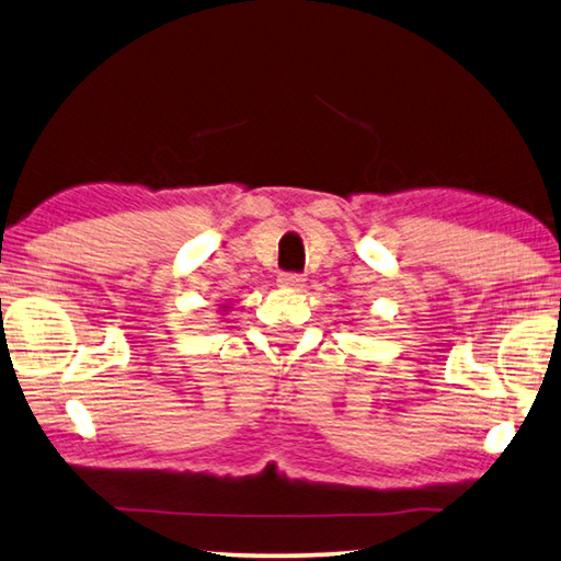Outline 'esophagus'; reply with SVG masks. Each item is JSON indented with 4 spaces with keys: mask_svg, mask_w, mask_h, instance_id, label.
Listing matches in <instances>:
<instances>
[{
    "mask_svg": "<svg viewBox=\"0 0 561 561\" xmlns=\"http://www.w3.org/2000/svg\"><path fill=\"white\" fill-rule=\"evenodd\" d=\"M304 274H299V272H284L282 277H279V284L282 287H289V289H299V287H304Z\"/></svg>",
    "mask_w": 561,
    "mask_h": 561,
    "instance_id": "1",
    "label": "esophagus"
}]
</instances>
